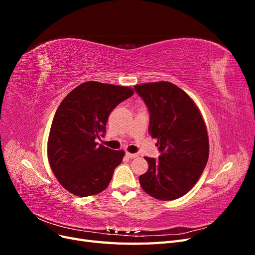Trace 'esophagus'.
I'll list each match as a JSON object with an SVG mask.
<instances>
[{
	"mask_svg": "<svg viewBox=\"0 0 255 255\" xmlns=\"http://www.w3.org/2000/svg\"><path fill=\"white\" fill-rule=\"evenodd\" d=\"M126 156L128 157V158H135V157H137L138 155L136 153H128V152H127L126 153Z\"/></svg>",
	"mask_w": 255,
	"mask_h": 255,
	"instance_id": "esophagus-1",
	"label": "esophagus"
}]
</instances>
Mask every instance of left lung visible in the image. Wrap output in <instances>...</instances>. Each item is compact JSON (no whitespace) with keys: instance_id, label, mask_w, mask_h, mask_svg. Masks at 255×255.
Here are the masks:
<instances>
[{"instance_id":"8db88e82","label":"left lung","mask_w":255,"mask_h":255,"mask_svg":"<svg viewBox=\"0 0 255 255\" xmlns=\"http://www.w3.org/2000/svg\"><path fill=\"white\" fill-rule=\"evenodd\" d=\"M150 114L149 133L156 138L158 159L144 157L149 169L139 176L151 197L169 201L184 196L199 180L208 158L205 123L186 92L169 82L134 87Z\"/></svg>"}]
</instances>
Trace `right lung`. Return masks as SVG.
I'll list each match as a JSON object with an SVG mask.
<instances>
[{
	"instance_id": "add662e5",
	"label": "right lung",
	"mask_w": 255,
	"mask_h": 255,
	"mask_svg": "<svg viewBox=\"0 0 255 255\" xmlns=\"http://www.w3.org/2000/svg\"><path fill=\"white\" fill-rule=\"evenodd\" d=\"M129 87L85 82L63 100L54 116L48 140V157L61 186L79 197L103 191L125 151L96 142L106 132L112 111L132 97Z\"/></svg>"
}]
</instances>
